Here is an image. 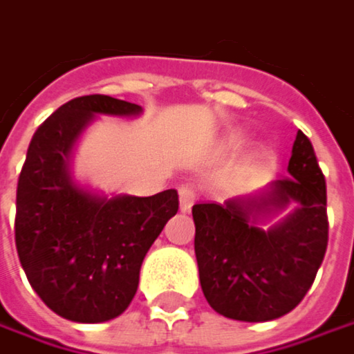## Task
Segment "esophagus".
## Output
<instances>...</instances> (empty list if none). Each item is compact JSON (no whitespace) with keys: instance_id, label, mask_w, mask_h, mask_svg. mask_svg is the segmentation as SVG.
<instances>
[{"instance_id":"obj_1","label":"esophagus","mask_w":354,"mask_h":354,"mask_svg":"<svg viewBox=\"0 0 354 354\" xmlns=\"http://www.w3.org/2000/svg\"><path fill=\"white\" fill-rule=\"evenodd\" d=\"M178 194H180V210H182V212H188V210L192 208L194 200H196V192H194L190 186H182V188L178 190Z\"/></svg>"}]
</instances>
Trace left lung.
Wrapping results in <instances>:
<instances>
[{
    "label": "left lung",
    "mask_w": 354,
    "mask_h": 354,
    "mask_svg": "<svg viewBox=\"0 0 354 354\" xmlns=\"http://www.w3.org/2000/svg\"><path fill=\"white\" fill-rule=\"evenodd\" d=\"M286 170L290 176L252 194L192 206L200 286L226 319L284 317L304 299L321 268L328 242L326 184L301 130Z\"/></svg>",
    "instance_id": "left-lung-1"
}]
</instances>
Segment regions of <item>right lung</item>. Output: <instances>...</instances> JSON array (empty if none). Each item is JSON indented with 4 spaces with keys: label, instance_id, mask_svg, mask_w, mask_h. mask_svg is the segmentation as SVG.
<instances>
[{
    "label": "right lung",
    "instance_id": "obj_1",
    "mask_svg": "<svg viewBox=\"0 0 354 354\" xmlns=\"http://www.w3.org/2000/svg\"><path fill=\"white\" fill-rule=\"evenodd\" d=\"M140 114L142 106L124 100L82 95L57 108L30 142L17 180V257L39 299L68 321L120 317L146 252L178 212L176 190L106 196L73 176L75 144L97 115Z\"/></svg>",
    "mask_w": 354,
    "mask_h": 354
}]
</instances>
